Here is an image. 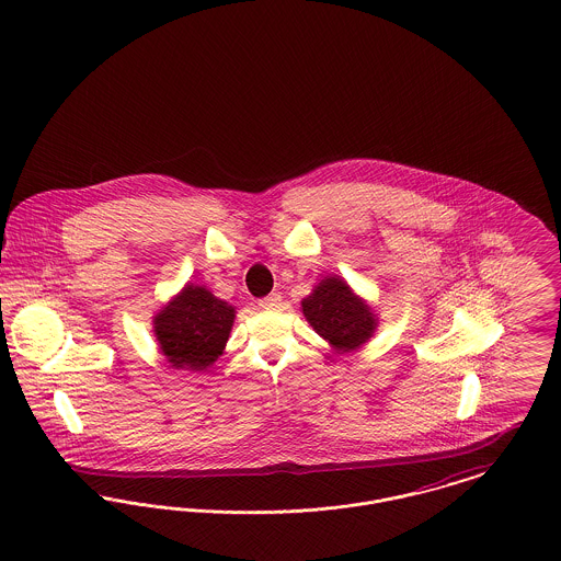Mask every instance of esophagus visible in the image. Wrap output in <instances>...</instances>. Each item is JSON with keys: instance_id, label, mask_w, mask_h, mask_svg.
<instances>
[{"instance_id": "obj_1", "label": "esophagus", "mask_w": 561, "mask_h": 561, "mask_svg": "<svg viewBox=\"0 0 561 561\" xmlns=\"http://www.w3.org/2000/svg\"><path fill=\"white\" fill-rule=\"evenodd\" d=\"M279 302H282V295H279V293H273V295H268V297L259 300V305H261L263 309H275Z\"/></svg>"}]
</instances>
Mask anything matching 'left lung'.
<instances>
[{"label": "left lung", "instance_id": "8db88e82", "mask_svg": "<svg viewBox=\"0 0 561 561\" xmlns=\"http://www.w3.org/2000/svg\"><path fill=\"white\" fill-rule=\"evenodd\" d=\"M302 313L341 352L360 347L377 327L373 311L339 277L322 279L313 295L302 300Z\"/></svg>", "mask_w": 561, "mask_h": 561}]
</instances>
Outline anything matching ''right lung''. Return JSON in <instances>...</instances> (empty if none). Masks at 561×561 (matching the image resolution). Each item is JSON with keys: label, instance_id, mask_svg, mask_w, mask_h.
<instances>
[{"label": "right lung", "instance_id": "add662e5", "mask_svg": "<svg viewBox=\"0 0 561 561\" xmlns=\"http://www.w3.org/2000/svg\"><path fill=\"white\" fill-rule=\"evenodd\" d=\"M234 309L201 286H186L154 318V332L167 363L182 370H203L222 354Z\"/></svg>", "mask_w": 561, "mask_h": 561}]
</instances>
